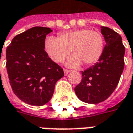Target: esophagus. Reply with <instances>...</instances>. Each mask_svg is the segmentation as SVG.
<instances>
[{
    "label": "esophagus",
    "mask_w": 133,
    "mask_h": 133,
    "mask_svg": "<svg viewBox=\"0 0 133 133\" xmlns=\"http://www.w3.org/2000/svg\"><path fill=\"white\" fill-rule=\"evenodd\" d=\"M69 72H70V70H69L64 69V74H65V75H68V74Z\"/></svg>",
    "instance_id": "obj_1"
}]
</instances>
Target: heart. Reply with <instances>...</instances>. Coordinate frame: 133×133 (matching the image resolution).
<instances>
[{"label":"heart","mask_w":133,"mask_h":133,"mask_svg":"<svg viewBox=\"0 0 133 133\" xmlns=\"http://www.w3.org/2000/svg\"><path fill=\"white\" fill-rule=\"evenodd\" d=\"M105 45L102 33L88 28L61 33L58 38L47 37L44 48L50 59L55 63H61L70 53H72L66 61L70 68H78L81 64L90 66L96 63L103 54Z\"/></svg>","instance_id":"heart-1"}]
</instances>
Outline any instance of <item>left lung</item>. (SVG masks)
I'll return each mask as SVG.
<instances>
[{
    "mask_svg": "<svg viewBox=\"0 0 133 133\" xmlns=\"http://www.w3.org/2000/svg\"><path fill=\"white\" fill-rule=\"evenodd\" d=\"M105 45L98 63L82 71L81 83L75 88L81 101L97 104L108 98L120 81L124 69L125 47L122 38L115 31L101 26Z\"/></svg>",
    "mask_w": 133,
    "mask_h": 133,
    "instance_id": "left-lung-1",
    "label": "left lung"
}]
</instances>
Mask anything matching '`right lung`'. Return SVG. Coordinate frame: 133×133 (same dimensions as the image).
Instances as JSON below:
<instances>
[{"instance_id": "obj_1", "label": "right lung", "mask_w": 133, "mask_h": 133, "mask_svg": "<svg viewBox=\"0 0 133 133\" xmlns=\"http://www.w3.org/2000/svg\"><path fill=\"white\" fill-rule=\"evenodd\" d=\"M50 28H31L15 36L6 49V68L14 94L28 105H44L52 98L63 69L48 57L44 43Z\"/></svg>"}]
</instances>
